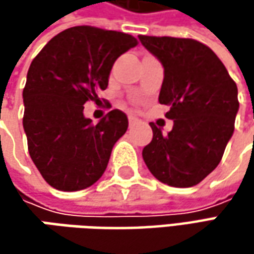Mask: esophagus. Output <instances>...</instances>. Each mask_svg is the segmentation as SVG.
<instances>
[{"instance_id":"1","label":"esophagus","mask_w":254,"mask_h":254,"mask_svg":"<svg viewBox=\"0 0 254 254\" xmlns=\"http://www.w3.org/2000/svg\"><path fill=\"white\" fill-rule=\"evenodd\" d=\"M128 123H130V126H134V124L137 123V119L132 117V116H128Z\"/></svg>"}]
</instances>
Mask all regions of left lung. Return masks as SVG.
<instances>
[{
  "instance_id": "1",
  "label": "left lung",
  "mask_w": 254,
  "mask_h": 254,
  "mask_svg": "<svg viewBox=\"0 0 254 254\" xmlns=\"http://www.w3.org/2000/svg\"><path fill=\"white\" fill-rule=\"evenodd\" d=\"M160 59L164 82L158 100L174 120L168 134L151 123L152 140L142 158L152 175L170 187L199 184L218 167L235 130L238 86L209 46L190 38L138 36Z\"/></svg>"
}]
</instances>
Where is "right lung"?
Returning a JSON list of instances; mask_svg holds the SVG:
<instances>
[{"label": "right lung", "instance_id": "1", "mask_svg": "<svg viewBox=\"0 0 254 254\" xmlns=\"http://www.w3.org/2000/svg\"><path fill=\"white\" fill-rule=\"evenodd\" d=\"M137 44L131 35L82 25L54 36L35 56L22 92V124L29 155L51 187L84 190L106 171L128 119L114 109L93 124L83 106L99 102L113 64Z\"/></svg>", "mask_w": 254, "mask_h": 254}]
</instances>
